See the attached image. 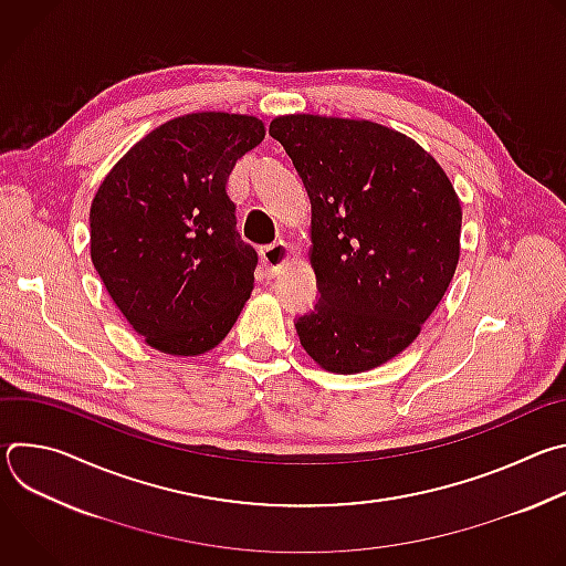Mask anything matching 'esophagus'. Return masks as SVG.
I'll use <instances>...</instances> for the list:
<instances>
[{
    "mask_svg": "<svg viewBox=\"0 0 566 566\" xmlns=\"http://www.w3.org/2000/svg\"><path fill=\"white\" fill-rule=\"evenodd\" d=\"M260 253H262V262H264V266H266V275H269V277H275V275L280 273V269L289 262L291 249L284 244V241H277V244L264 247Z\"/></svg>",
    "mask_w": 566,
    "mask_h": 566,
    "instance_id": "34e87169",
    "label": "esophagus"
}]
</instances>
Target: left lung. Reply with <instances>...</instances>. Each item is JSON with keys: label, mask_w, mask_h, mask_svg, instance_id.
<instances>
[{"label": "left lung", "mask_w": 566, "mask_h": 566, "mask_svg": "<svg viewBox=\"0 0 566 566\" xmlns=\"http://www.w3.org/2000/svg\"><path fill=\"white\" fill-rule=\"evenodd\" d=\"M280 140L311 199L317 302L295 317L304 352L358 374L421 334L459 262L461 203L437 160L371 120L280 116Z\"/></svg>", "instance_id": "obj_1"}]
</instances>
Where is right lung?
Wrapping results in <instances>:
<instances>
[{"label": "right lung", "instance_id": "1", "mask_svg": "<svg viewBox=\"0 0 566 566\" xmlns=\"http://www.w3.org/2000/svg\"><path fill=\"white\" fill-rule=\"evenodd\" d=\"M264 134L255 116H179L140 138L101 184L92 262L149 347L206 354L251 297L258 253L237 232L226 181Z\"/></svg>", "mask_w": 566, "mask_h": 566}]
</instances>
